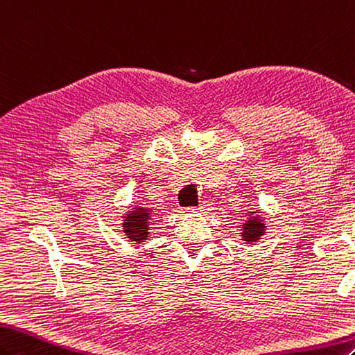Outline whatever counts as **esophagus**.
Returning <instances> with one entry per match:
<instances>
[{"label": "esophagus", "instance_id": "obj_1", "mask_svg": "<svg viewBox=\"0 0 355 355\" xmlns=\"http://www.w3.org/2000/svg\"><path fill=\"white\" fill-rule=\"evenodd\" d=\"M211 211V203L209 202H202L200 207L198 208V212H207Z\"/></svg>", "mask_w": 355, "mask_h": 355}]
</instances>
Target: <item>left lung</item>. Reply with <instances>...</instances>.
<instances>
[{
    "instance_id": "1",
    "label": "left lung",
    "mask_w": 355,
    "mask_h": 355,
    "mask_svg": "<svg viewBox=\"0 0 355 355\" xmlns=\"http://www.w3.org/2000/svg\"><path fill=\"white\" fill-rule=\"evenodd\" d=\"M240 240L244 244H255L258 240L266 235L267 225H266V217L263 216V211L249 208L246 209V220L241 223L240 230Z\"/></svg>"
}]
</instances>
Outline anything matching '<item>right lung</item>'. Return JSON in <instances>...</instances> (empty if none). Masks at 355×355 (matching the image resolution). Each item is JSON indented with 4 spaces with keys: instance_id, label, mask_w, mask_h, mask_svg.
Here are the masks:
<instances>
[{
    "instance_id": "obj_1",
    "label": "right lung",
    "mask_w": 355,
    "mask_h": 355,
    "mask_svg": "<svg viewBox=\"0 0 355 355\" xmlns=\"http://www.w3.org/2000/svg\"><path fill=\"white\" fill-rule=\"evenodd\" d=\"M153 208L150 205L138 202L130 207V209L123 214L121 227L125 237L133 244H144L150 237L153 225Z\"/></svg>"
}]
</instances>
